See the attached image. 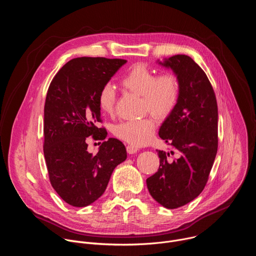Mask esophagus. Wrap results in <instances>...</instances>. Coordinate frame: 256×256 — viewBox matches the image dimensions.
Masks as SVG:
<instances>
[{
	"instance_id": "esophagus-1",
	"label": "esophagus",
	"mask_w": 256,
	"mask_h": 256,
	"mask_svg": "<svg viewBox=\"0 0 256 256\" xmlns=\"http://www.w3.org/2000/svg\"><path fill=\"white\" fill-rule=\"evenodd\" d=\"M126 151H128V154H136L138 151V149L136 147H134V146H132V144H128V147H126Z\"/></svg>"
}]
</instances>
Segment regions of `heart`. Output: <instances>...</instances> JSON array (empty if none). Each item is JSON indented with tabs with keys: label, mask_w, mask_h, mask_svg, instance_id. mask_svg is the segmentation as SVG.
Listing matches in <instances>:
<instances>
[{
	"label": "heart",
	"mask_w": 256,
	"mask_h": 256,
	"mask_svg": "<svg viewBox=\"0 0 256 256\" xmlns=\"http://www.w3.org/2000/svg\"><path fill=\"white\" fill-rule=\"evenodd\" d=\"M122 85L128 91L142 96L144 112H149L157 118L169 116L177 105L179 83L173 74L156 76L144 64L134 66L122 79ZM116 101V90L105 84L98 94V106L104 114H112ZM114 134L118 138L134 146L147 144L154 136L155 122L151 118L138 120L122 122L114 126Z\"/></svg>",
	"instance_id": "b5f03b06"
}]
</instances>
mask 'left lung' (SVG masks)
<instances>
[{
  "label": "left lung",
  "instance_id": "left-lung-1",
  "mask_svg": "<svg viewBox=\"0 0 256 256\" xmlns=\"http://www.w3.org/2000/svg\"><path fill=\"white\" fill-rule=\"evenodd\" d=\"M157 62L172 70L179 98L159 128L171 151H157L159 169L146 182L152 198L172 210L194 200L206 184L218 151V105L206 75L190 56L176 54ZM174 152L178 158L168 162Z\"/></svg>",
  "mask_w": 256,
  "mask_h": 256
}]
</instances>
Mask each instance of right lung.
<instances>
[{"instance_id": "right-lung-1", "label": "right lung", "mask_w": 256, "mask_h": 256, "mask_svg": "<svg viewBox=\"0 0 256 256\" xmlns=\"http://www.w3.org/2000/svg\"><path fill=\"white\" fill-rule=\"evenodd\" d=\"M126 62L120 58H77L52 79L44 105V153L50 184L68 204L87 206L105 192L114 168L126 159L124 144L108 138L93 155L86 138L104 140L98 94Z\"/></svg>"}]
</instances>
